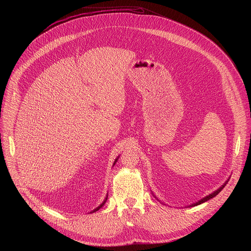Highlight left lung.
<instances>
[{
    "instance_id": "obj_1",
    "label": "left lung",
    "mask_w": 251,
    "mask_h": 251,
    "mask_svg": "<svg viewBox=\"0 0 251 251\" xmlns=\"http://www.w3.org/2000/svg\"><path fill=\"white\" fill-rule=\"evenodd\" d=\"M229 181V178H228V180L227 181H226L225 183H224V185L222 186V187H220L218 190H216V191H214V192H212L211 194H209V195H207L206 197H204V198H202L201 200H200V201H196V202H194V203H192V204H190L189 206H187V207H190V206H196V205H199V204H201V203H202V202H204V201H208V200H210V199H212V198H214V197H216L217 195H219L220 194V192L225 188V186L227 184V182ZM152 194H153V192H152ZM153 196H154V198H156L157 199V197L153 194ZM158 200V199H157ZM159 201H160V200H158ZM162 202V201H161ZM163 203V202H162Z\"/></svg>"
}]
</instances>
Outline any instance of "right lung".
Returning a JSON list of instances; mask_svg holds the SVG:
<instances>
[{
	"label": "right lung",
	"instance_id": "add662e5",
	"mask_svg": "<svg viewBox=\"0 0 251 251\" xmlns=\"http://www.w3.org/2000/svg\"><path fill=\"white\" fill-rule=\"evenodd\" d=\"M118 159H119V156H118V157H117V158H116V159H115V161H114V163H113V166H114V165H115V164H116V162H117V160H118ZM107 199H108V195H106V197H105V199H104V201H102V203H100V204H99V205H98V206H97V207H95V208H94V209H93V210H91V211H90V212H88V213H93V212H95V211H97V210H99V209H100V208H101V207H102V206H103V205H104V203H105V202H106V201H107Z\"/></svg>",
	"mask_w": 251,
	"mask_h": 251
}]
</instances>
